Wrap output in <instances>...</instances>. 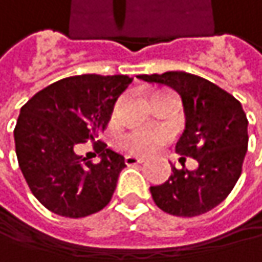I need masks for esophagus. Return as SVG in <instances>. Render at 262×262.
Segmentation results:
<instances>
[{
    "label": "esophagus",
    "instance_id": "34e87169",
    "mask_svg": "<svg viewBox=\"0 0 262 262\" xmlns=\"http://www.w3.org/2000/svg\"><path fill=\"white\" fill-rule=\"evenodd\" d=\"M125 160H126V165H137V163L145 162V159H143V157L136 156V154H126Z\"/></svg>",
    "mask_w": 262,
    "mask_h": 262
}]
</instances>
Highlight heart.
Segmentation results:
<instances>
[{
  "label": "heart",
  "mask_w": 262,
  "mask_h": 262,
  "mask_svg": "<svg viewBox=\"0 0 262 262\" xmlns=\"http://www.w3.org/2000/svg\"><path fill=\"white\" fill-rule=\"evenodd\" d=\"M167 139V134L163 131H154V129H137L126 136V145L131 149L140 151V152H149L156 149L163 140Z\"/></svg>",
  "instance_id": "heart-1"
}]
</instances>
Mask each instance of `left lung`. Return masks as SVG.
I'll list each match as a JSON object with an SVG mask.
<instances>
[{"label": "left lung", "instance_id": "left-lung-1", "mask_svg": "<svg viewBox=\"0 0 262 262\" xmlns=\"http://www.w3.org/2000/svg\"><path fill=\"white\" fill-rule=\"evenodd\" d=\"M139 78L170 86L181 95L185 129L176 142V152L198 160L193 171L171 165L168 181L149 188L152 201L173 216L210 211L230 194L243 171L249 122L241 103L214 83L182 71Z\"/></svg>", "mask_w": 262, "mask_h": 262}]
</instances>
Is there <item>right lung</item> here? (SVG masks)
<instances>
[{
  "label": "right lung",
  "instance_id": "1",
  "mask_svg": "<svg viewBox=\"0 0 262 262\" xmlns=\"http://www.w3.org/2000/svg\"><path fill=\"white\" fill-rule=\"evenodd\" d=\"M131 81L128 75L68 77L21 108L13 131L18 165L30 191L52 213L84 217L110 204L125 157L97 142L100 162L94 163L75 148L106 128Z\"/></svg>",
  "mask_w": 262,
  "mask_h": 262
}]
</instances>
